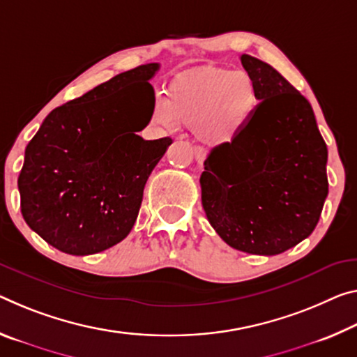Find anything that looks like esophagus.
Wrapping results in <instances>:
<instances>
[{"label":"esophagus","mask_w":357,"mask_h":357,"mask_svg":"<svg viewBox=\"0 0 357 357\" xmlns=\"http://www.w3.org/2000/svg\"><path fill=\"white\" fill-rule=\"evenodd\" d=\"M194 155H195V160L199 162V163H202L203 160H205V157H206V151L203 149V148H200V146H194Z\"/></svg>","instance_id":"34e87169"}]
</instances>
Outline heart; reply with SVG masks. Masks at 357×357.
<instances>
[{
  "label": "heart",
  "instance_id": "b5f03b06",
  "mask_svg": "<svg viewBox=\"0 0 357 357\" xmlns=\"http://www.w3.org/2000/svg\"><path fill=\"white\" fill-rule=\"evenodd\" d=\"M260 105L256 79L246 71L202 68L183 73L169 82L167 100L152 106V122L174 132L194 126L195 135L208 146H225L250 126Z\"/></svg>",
  "mask_w": 357,
  "mask_h": 357
}]
</instances>
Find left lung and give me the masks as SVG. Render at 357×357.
<instances>
[{"instance_id": "1", "label": "left lung", "mask_w": 357, "mask_h": 357, "mask_svg": "<svg viewBox=\"0 0 357 357\" xmlns=\"http://www.w3.org/2000/svg\"><path fill=\"white\" fill-rule=\"evenodd\" d=\"M260 105L231 143L209 151L202 203L218 235L235 250L275 256L314 230L329 192L322 139L311 105L273 66L241 55Z\"/></svg>"}]
</instances>
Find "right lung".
I'll list each match as a JSON object with an SVG mask.
<instances>
[{"label":"right lung","mask_w":357,"mask_h":357,"mask_svg":"<svg viewBox=\"0 0 357 357\" xmlns=\"http://www.w3.org/2000/svg\"><path fill=\"white\" fill-rule=\"evenodd\" d=\"M157 63L141 65L44 119L19 174L25 222L73 256L105 251L132 230L144 184L172 138L146 141Z\"/></svg>","instance_id":"add662e5"}]
</instances>
